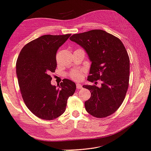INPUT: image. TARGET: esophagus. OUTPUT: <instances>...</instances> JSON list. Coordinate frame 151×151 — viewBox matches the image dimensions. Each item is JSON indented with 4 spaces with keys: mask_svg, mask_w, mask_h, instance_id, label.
I'll return each instance as SVG.
<instances>
[{
    "mask_svg": "<svg viewBox=\"0 0 151 151\" xmlns=\"http://www.w3.org/2000/svg\"><path fill=\"white\" fill-rule=\"evenodd\" d=\"M76 88L78 89V90L79 89H81L82 88H83V86H82V85L81 84H79V83H76Z\"/></svg>",
    "mask_w": 151,
    "mask_h": 151,
    "instance_id": "esophagus-1",
    "label": "esophagus"
}]
</instances>
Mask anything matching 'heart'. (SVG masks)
<instances>
[{
	"mask_svg": "<svg viewBox=\"0 0 151 151\" xmlns=\"http://www.w3.org/2000/svg\"><path fill=\"white\" fill-rule=\"evenodd\" d=\"M69 76L74 81H78L82 78V75L78 70H73L69 73Z\"/></svg>",
	"mask_w": 151,
	"mask_h": 151,
	"instance_id": "heart-1",
	"label": "heart"
}]
</instances>
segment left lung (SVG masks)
<instances>
[{"mask_svg":"<svg viewBox=\"0 0 151 151\" xmlns=\"http://www.w3.org/2000/svg\"><path fill=\"white\" fill-rule=\"evenodd\" d=\"M70 40L81 45L92 62L88 81L101 87L84 85L91 97L84 102L88 114L103 118L114 114L122 105L129 81V58L119 38L102 29L74 34Z\"/></svg>","mask_w":151,"mask_h":151,"instance_id":"obj_1","label":"left lung"}]
</instances>
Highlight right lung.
<instances>
[{
    "label": "right lung",
    "instance_id": "obj_1",
    "mask_svg": "<svg viewBox=\"0 0 151 151\" xmlns=\"http://www.w3.org/2000/svg\"><path fill=\"white\" fill-rule=\"evenodd\" d=\"M70 36L42 35L27 43L18 55L16 75L22 96L39 118L52 120L61 116L68 97L75 92V83L68 79H63L59 88L51 84L50 74L57 67V51Z\"/></svg>",
    "mask_w": 151,
    "mask_h": 151
}]
</instances>
